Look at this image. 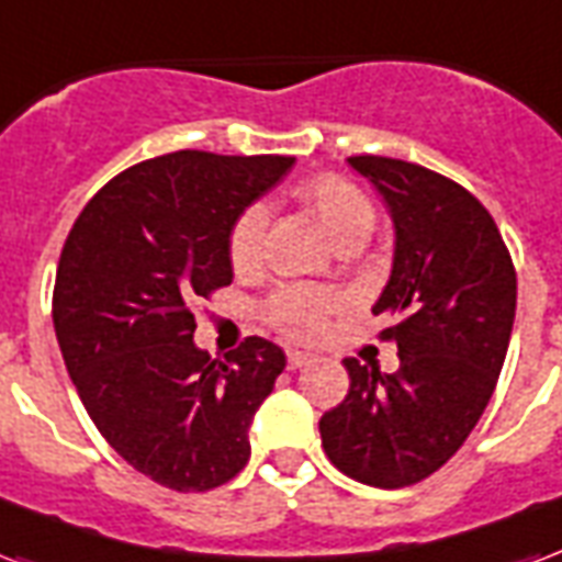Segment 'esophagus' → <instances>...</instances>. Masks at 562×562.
<instances>
[{
    "label": "esophagus",
    "instance_id": "obj_1",
    "mask_svg": "<svg viewBox=\"0 0 562 562\" xmlns=\"http://www.w3.org/2000/svg\"><path fill=\"white\" fill-rule=\"evenodd\" d=\"M312 357L310 353H303V350H289V368L294 371V368H303L310 366Z\"/></svg>",
    "mask_w": 562,
    "mask_h": 562
}]
</instances>
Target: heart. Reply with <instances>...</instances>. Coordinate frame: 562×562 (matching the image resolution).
I'll return each mask as SVG.
<instances>
[{"mask_svg":"<svg viewBox=\"0 0 562 562\" xmlns=\"http://www.w3.org/2000/svg\"><path fill=\"white\" fill-rule=\"evenodd\" d=\"M297 194L312 212L318 214V221L336 244L366 241L374 229V203L350 179L324 173V177L303 182ZM265 233H268V209L262 203L247 205L235 217L233 229H229V262H233L235 271H252L259 265ZM329 306H333V294H327V291L294 289L291 285V289L273 294L268 315L277 327L291 333V336H312L321 327Z\"/></svg>","mask_w":562,"mask_h":562,"instance_id":"1","label":"heart"}]
</instances>
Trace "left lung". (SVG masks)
<instances>
[{"label":"left lung","instance_id":"left-lung-1","mask_svg":"<svg viewBox=\"0 0 562 562\" xmlns=\"http://www.w3.org/2000/svg\"><path fill=\"white\" fill-rule=\"evenodd\" d=\"M383 196L395 256L374 315L401 368L345 359L348 397L321 418V445L348 477L401 490L442 469L490 404L516 318V268L492 214L451 179L413 161L353 156Z\"/></svg>","mask_w":562,"mask_h":562}]
</instances>
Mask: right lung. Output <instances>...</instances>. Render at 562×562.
<instances>
[{"mask_svg": "<svg viewBox=\"0 0 562 562\" xmlns=\"http://www.w3.org/2000/svg\"><path fill=\"white\" fill-rule=\"evenodd\" d=\"M289 156L179 149L128 167L76 217L53 324L81 404L123 460L177 492L233 481L250 424L285 368L250 336L226 362L194 345V303L233 282L229 229Z\"/></svg>", "mask_w": 562, "mask_h": 562, "instance_id": "1", "label": "right lung"}]
</instances>
